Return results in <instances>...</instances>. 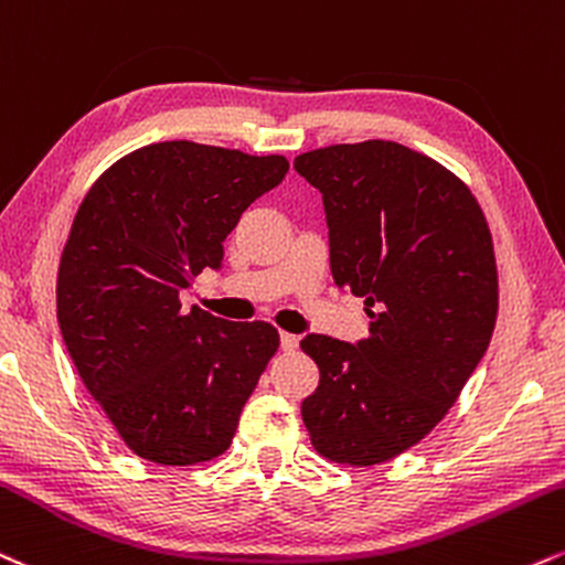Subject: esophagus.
<instances>
[{
	"instance_id": "34e87169",
	"label": "esophagus",
	"mask_w": 565,
	"mask_h": 565,
	"mask_svg": "<svg viewBox=\"0 0 565 565\" xmlns=\"http://www.w3.org/2000/svg\"><path fill=\"white\" fill-rule=\"evenodd\" d=\"M281 350L284 352H295L297 348H300V337H295V334H287V331H281Z\"/></svg>"
}]
</instances>
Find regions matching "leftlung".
<instances>
[{"instance_id":"1","label":"left lung","mask_w":565,"mask_h":565,"mask_svg":"<svg viewBox=\"0 0 565 565\" xmlns=\"http://www.w3.org/2000/svg\"><path fill=\"white\" fill-rule=\"evenodd\" d=\"M323 194L331 276L365 300L358 344L308 334L321 371L302 403L323 458L376 466L445 418L498 321V265L477 196L437 160L397 141L334 145L295 158Z\"/></svg>"}]
</instances>
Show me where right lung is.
I'll use <instances>...</instances> for the list:
<instances>
[{"instance_id": "add662e5", "label": "right lung", "mask_w": 565, "mask_h": 565, "mask_svg": "<svg viewBox=\"0 0 565 565\" xmlns=\"http://www.w3.org/2000/svg\"><path fill=\"white\" fill-rule=\"evenodd\" d=\"M289 171L281 154L158 141L94 181L57 270V321L81 382L139 458L194 466L228 450L278 350L265 321L181 310L223 242Z\"/></svg>"}]
</instances>
